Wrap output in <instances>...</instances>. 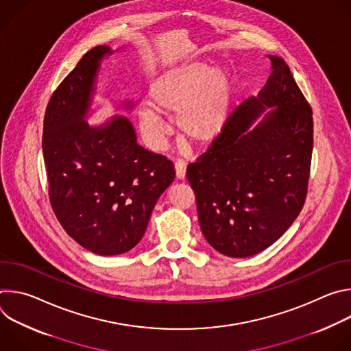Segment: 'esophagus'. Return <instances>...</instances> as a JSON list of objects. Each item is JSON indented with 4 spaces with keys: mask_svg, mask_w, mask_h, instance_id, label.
<instances>
[{
    "mask_svg": "<svg viewBox=\"0 0 351 351\" xmlns=\"http://www.w3.org/2000/svg\"><path fill=\"white\" fill-rule=\"evenodd\" d=\"M175 172H176V178L178 179H184L186 176V162L182 161V160H178L175 162Z\"/></svg>",
    "mask_w": 351,
    "mask_h": 351,
    "instance_id": "1",
    "label": "esophagus"
}]
</instances>
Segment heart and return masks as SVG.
Returning <instances> with one entry per match:
<instances>
[{
  "label": "heart",
  "instance_id": "b5f03b06",
  "mask_svg": "<svg viewBox=\"0 0 351 351\" xmlns=\"http://www.w3.org/2000/svg\"><path fill=\"white\" fill-rule=\"evenodd\" d=\"M233 80L223 66L191 62L171 68L154 79L147 104L137 112L138 126L154 148H162L172 133L162 115L175 117L182 134L193 143L215 140L228 119Z\"/></svg>",
  "mask_w": 351,
  "mask_h": 351
}]
</instances>
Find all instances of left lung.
I'll return each mask as SVG.
<instances>
[{
	"instance_id": "8db88e82",
	"label": "left lung",
	"mask_w": 351,
	"mask_h": 351,
	"mask_svg": "<svg viewBox=\"0 0 351 351\" xmlns=\"http://www.w3.org/2000/svg\"><path fill=\"white\" fill-rule=\"evenodd\" d=\"M267 57L265 86L233 111L186 173L204 237L233 258L256 256L274 244L307 195L313 111L286 62Z\"/></svg>"
}]
</instances>
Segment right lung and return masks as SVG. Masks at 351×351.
Masks as SVG:
<instances>
[{
	"instance_id": "obj_1",
	"label": "right lung",
	"mask_w": 351,
	"mask_h": 351,
	"mask_svg": "<svg viewBox=\"0 0 351 351\" xmlns=\"http://www.w3.org/2000/svg\"><path fill=\"white\" fill-rule=\"evenodd\" d=\"M118 49L87 51L49 99L44 117L43 156L49 199L66 233L98 256L128 253L144 236L160 195L175 179L164 156L137 143L133 123L114 115L88 125L95 112L103 62ZM134 99L114 101L130 112Z\"/></svg>"
}]
</instances>
